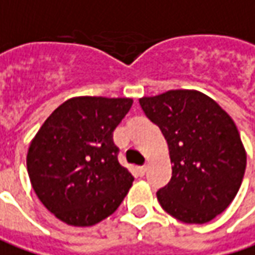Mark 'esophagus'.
<instances>
[{
    "label": "esophagus",
    "instance_id": "1",
    "mask_svg": "<svg viewBox=\"0 0 255 255\" xmlns=\"http://www.w3.org/2000/svg\"><path fill=\"white\" fill-rule=\"evenodd\" d=\"M145 171H146V166H145V165H139V166H136V172H138V175H139V176H144Z\"/></svg>",
    "mask_w": 255,
    "mask_h": 255
}]
</instances>
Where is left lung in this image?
<instances>
[{
	"mask_svg": "<svg viewBox=\"0 0 255 255\" xmlns=\"http://www.w3.org/2000/svg\"><path fill=\"white\" fill-rule=\"evenodd\" d=\"M145 116L168 142L172 178L156 192L165 212L183 223L203 224L223 213L246 172V149L232 117L196 90L139 99Z\"/></svg>",
	"mask_w": 255,
	"mask_h": 255,
	"instance_id": "8db88e82",
	"label": "left lung"
}]
</instances>
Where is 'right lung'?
Listing matches in <instances>:
<instances>
[{
    "mask_svg": "<svg viewBox=\"0 0 255 255\" xmlns=\"http://www.w3.org/2000/svg\"><path fill=\"white\" fill-rule=\"evenodd\" d=\"M131 106V99H70L32 139L26 156L32 188L59 220L93 226L124 200L134 176L120 165L113 132Z\"/></svg>",
    "mask_w": 255,
    "mask_h": 255,
    "instance_id": "1",
    "label": "right lung"
}]
</instances>
